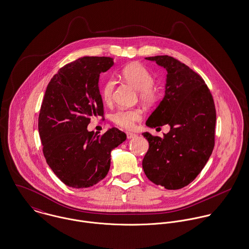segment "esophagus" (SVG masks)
<instances>
[{
  "mask_svg": "<svg viewBox=\"0 0 249 249\" xmlns=\"http://www.w3.org/2000/svg\"><path fill=\"white\" fill-rule=\"evenodd\" d=\"M126 134H127V138H128V139L137 138V136H138V135H136V134H134V133H131V132H127Z\"/></svg>",
  "mask_w": 249,
  "mask_h": 249,
  "instance_id": "esophagus-1",
  "label": "esophagus"
}]
</instances>
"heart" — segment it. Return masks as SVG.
<instances>
[{"label": "heart", "instance_id": "heart-1", "mask_svg": "<svg viewBox=\"0 0 249 249\" xmlns=\"http://www.w3.org/2000/svg\"><path fill=\"white\" fill-rule=\"evenodd\" d=\"M122 77L134 86L138 90L139 99L147 104H153L159 97V89L154 86L155 77L153 73L143 65L133 63L126 66L121 71ZM115 81L112 78H108L101 88V94L106 102H110L112 97ZM142 117L141 111L137 109H119L111 115L113 123L121 128L132 129L135 122Z\"/></svg>", "mask_w": 249, "mask_h": 249}]
</instances>
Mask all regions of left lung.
I'll return each mask as SVG.
<instances>
[{
	"label": "left lung",
	"instance_id": "1",
	"mask_svg": "<svg viewBox=\"0 0 249 249\" xmlns=\"http://www.w3.org/2000/svg\"><path fill=\"white\" fill-rule=\"evenodd\" d=\"M167 71L165 95L146 121L151 128L170 125L163 138L143 133L149 142L142 167L146 177L168 190L187 186L201 172L215 145L216 109L204 80L168 55L147 57Z\"/></svg>",
	"mask_w": 249,
	"mask_h": 249
}]
</instances>
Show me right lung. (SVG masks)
<instances>
[{
  "mask_svg": "<svg viewBox=\"0 0 249 249\" xmlns=\"http://www.w3.org/2000/svg\"><path fill=\"white\" fill-rule=\"evenodd\" d=\"M113 65L111 57L85 56L62 67L47 87L38 130L47 163L66 185L90 187L103 179L111 152L126 139L117 128L89 132L93 116L104 115L98 81Z\"/></svg>",
  "mask_w": 249,
  "mask_h": 249,
  "instance_id": "1",
  "label": "right lung"
}]
</instances>
